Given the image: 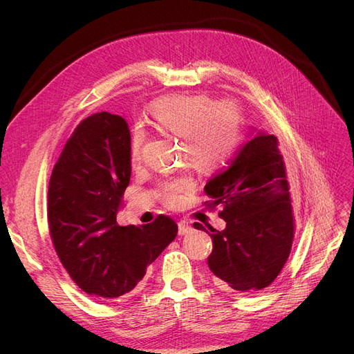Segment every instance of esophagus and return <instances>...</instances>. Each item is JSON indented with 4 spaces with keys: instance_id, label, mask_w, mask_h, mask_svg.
<instances>
[{
    "instance_id": "34e87169",
    "label": "esophagus",
    "mask_w": 354,
    "mask_h": 354,
    "mask_svg": "<svg viewBox=\"0 0 354 354\" xmlns=\"http://www.w3.org/2000/svg\"><path fill=\"white\" fill-rule=\"evenodd\" d=\"M190 232H192V225L189 223H185V221L178 223V234L180 236H184V234L190 233Z\"/></svg>"
}]
</instances>
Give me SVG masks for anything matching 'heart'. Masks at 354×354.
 Listing matches in <instances>:
<instances>
[{"label":"heart","instance_id":"1","mask_svg":"<svg viewBox=\"0 0 354 354\" xmlns=\"http://www.w3.org/2000/svg\"><path fill=\"white\" fill-rule=\"evenodd\" d=\"M150 121L158 130L183 138V156L198 170H216L232 157L241 136L243 113L236 101L217 102L204 94H173L156 100L149 110ZM145 141L142 129L131 137V157L140 160ZM190 176L161 183L160 194L165 204H176L180 196L193 189Z\"/></svg>","mask_w":354,"mask_h":354}]
</instances>
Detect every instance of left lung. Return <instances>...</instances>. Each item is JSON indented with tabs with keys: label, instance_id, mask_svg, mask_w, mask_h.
<instances>
[{
	"label": "left lung",
	"instance_id": "8db88e82",
	"mask_svg": "<svg viewBox=\"0 0 354 354\" xmlns=\"http://www.w3.org/2000/svg\"><path fill=\"white\" fill-rule=\"evenodd\" d=\"M228 165L205 184L210 209L221 207L223 232L209 224L214 281L228 290L257 292L284 267L296 232L290 185L276 136L260 133L243 144ZM198 230L207 229L194 223Z\"/></svg>",
	"mask_w": 354,
	"mask_h": 354
}]
</instances>
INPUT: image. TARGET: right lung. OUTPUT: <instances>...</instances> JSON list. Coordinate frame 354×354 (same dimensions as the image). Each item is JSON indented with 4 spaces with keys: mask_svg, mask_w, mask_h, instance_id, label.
I'll return each instance as SVG.
<instances>
[{
    "mask_svg": "<svg viewBox=\"0 0 354 354\" xmlns=\"http://www.w3.org/2000/svg\"><path fill=\"white\" fill-rule=\"evenodd\" d=\"M131 177L126 120L97 113L82 120L62 149L48 183L47 218L55 253L73 281L104 300L126 295L177 236L176 221L118 225Z\"/></svg>",
    "mask_w": 354,
    "mask_h": 354,
    "instance_id": "right-lung-1",
    "label": "right lung"
}]
</instances>
